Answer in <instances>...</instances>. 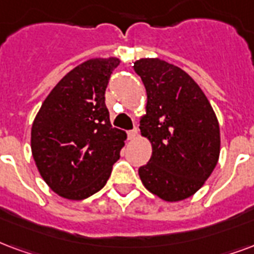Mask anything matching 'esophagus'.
<instances>
[{
	"label": "esophagus",
	"instance_id": "1",
	"mask_svg": "<svg viewBox=\"0 0 254 254\" xmlns=\"http://www.w3.org/2000/svg\"><path fill=\"white\" fill-rule=\"evenodd\" d=\"M137 134H138V130H137V127H134V129L127 132V138H129V140H134L137 137Z\"/></svg>",
	"mask_w": 254,
	"mask_h": 254
}]
</instances>
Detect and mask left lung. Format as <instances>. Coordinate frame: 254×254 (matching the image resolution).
I'll use <instances>...</instances> for the list:
<instances>
[{
  "mask_svg": "<svg viewBox=\"0 0 254 254\" xmlns=\"http://www.w3.org/2000/svg\"><path fill=\"white\" fill-rule=\"evenodd\" d=\"M133 68L146 90L141 136L152 156L138 168L142 185L167 202L194 195L215 168L221 151L219 124L207 97L179 67L157 58L136 60Z\"/></svg>",
  "mask_w": 254,
  "mask_h": 254,
  "instance_id": "8db88e82",
  "label": "left lung"
}]
</instances>
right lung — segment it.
<instances>
[{
	"label": "right lung",
	"mask_w": 254,
	"mask_h": 254,
	"mask_svg": "<svg viewBox=\"0 0 254 254\" xmlns=\"http://www.w3.org/2000/svg\"><path fill=\"white\" fill-rule=\"evenodd\" d=\"M117 58L76 65L52 89L31 130L33 160L50 189L82 200L106 185L127 133L113 127L105 91Z\"/></svg>",
	"instance_id": "add662e5"
}]
</instances>
